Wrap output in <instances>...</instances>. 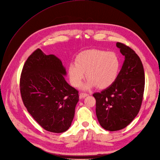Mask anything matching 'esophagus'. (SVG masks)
<instances>
[{
  "mask_svg": "<svg viewBox=\"0 0 160 160\" xmlns=\"http://www.w3.org/2000/svg\"><path fill=\"white\" fill-rule=\"evenodd\" d=\"M88 95V94H87V93L81 92V93H80V94H79V97H80V98H85L86 97H87Z\"/></svg>",
  "mask_w": 160,
  "mask_h": 160,
  "instance_id": "esophagus-1",
  "label": "esophagus"
}]
</instances>
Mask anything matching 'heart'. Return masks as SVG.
<instances>
[{
    "instance_id": "heart-1",
    "label": "heart",
    "mask_w": 160,
    "mask_h": 160,
    "mask_svg": "<svg viewBox=\"0 0 160 160\" xmlns=\"http://www.w3.org/2000/svg\"><path fill=\"white\" fill-rule=\"evenodd\" d=\"M75 63L68 66V73L73 86L81 85L85 77L88 79L82 86L88 90L97 85L99 88L111 86L116 80L120 68V60L113 52L100 50L84 51L77 56Z\"/></svg>"
}]
</instances>
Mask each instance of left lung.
<instances>
[{
  "mask_svg": "<svg viewBox=\"0 0 160 160\" xmlns=\"http://www.w3.org/2000/svg\"><path fill=\"white\" fill-rule=\"evenodd\" d=\"M116 46L125 60L116 80L100 92H95L96 114L102 128L116 131L124 129L140 110L144 90L143 65L135 51L125 44Z\"/></svg>",
  "mask_w": 160,
  "mask_h": 160,
  "instance_id": "left-lung-1",
  "label": "left lung"
}]
</instances>
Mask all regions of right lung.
Returning a JSON list of instances; mask_svg holds the SVG:
<instances>
[{
    "instance_id": "obj_1",
    "label": "right lung",
    "mask_w": 160,
    "mask_h": 160,
    "mask_svg": "<svg viewBox=\"0 0 160 160\" xmlns=\"http://www.w3.org/2000/svg\"><path fill=\"white\" fill-rule=\"evenodd\" d=\"M66 68L53 54L38 48L25 62L20 78V92L31 116L45 130L60 133L72 125L78 91L66 82Z\"/></svg>"
}]
</instances>
